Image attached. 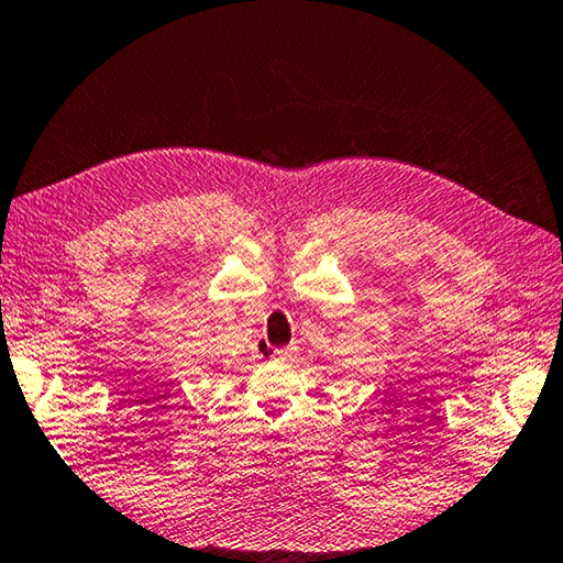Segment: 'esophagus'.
<instances>
[{"label": "esophagus", "instance_id": "1", "mask_svg": "<svg viewBox=\"0 0 563 563\" xmlns=\"http://www.w3.org/2000/svg\"><path fill=\"white\" fill-rule=\"evenodd\" d=\"M295 358V349H275L273 351V361L285 363V361H292Z\"/></svg>", "mask_w": 563, "mask_h": 563}]
</instances>
